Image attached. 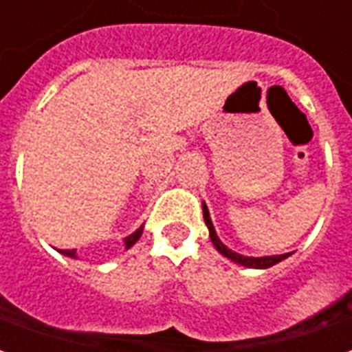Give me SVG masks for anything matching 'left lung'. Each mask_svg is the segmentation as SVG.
Segmentation results:
<instances>
[{"label":"left lung","mask_w":352,"mask_h":352,"mask_svg":"<svg viewBox=\"0 0 352 352\" xmlns=\"http://www.w3.org/2000/svg\"><path fill=\"white\" fill-rule=\"evenodd\" d=\"M204 207V221H206L207 228H209V237L213 241L214 249L221 252L222 256H226L232 262H236L239 265H245V267H254V270H265V267H272V265L279 264L280 260H285L290 256V252H285V254H273V256H245V254H239V252L232 251L226 245L222 243L221 237L217 236V230H214L213 222H211V217H209V209H207L206 201L201 204Z\"/></svg>","instance_id":"left-lung-1"}]
</instances>
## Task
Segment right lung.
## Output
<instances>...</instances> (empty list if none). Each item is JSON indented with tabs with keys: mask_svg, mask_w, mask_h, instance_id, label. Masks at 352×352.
<instances>
[{
	"mask_svg": "<svg viewBox=\"0 0 352 352\" xmlns=\"http://www.w3.org/2000/svg\"><path fill=\"white\" fill-rule=\"evenodd\" d=\"M141 234H143V226H139L133 234H130L128 237H124V247H126V251L138 243V239L141 237ZM58 252H60V254H64V256H69V258H77V251H75V249H67V251H64V249H58Z\"/></svg>",
	"mask_w": 352,
	"mask_h": 352,
	"instance_id": "1",
	"label": "right lung"
}]
</instances>
